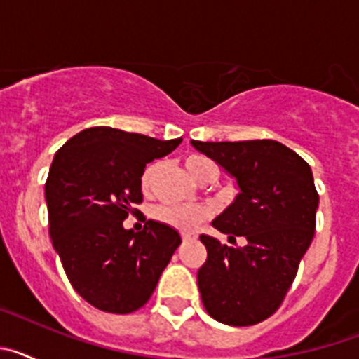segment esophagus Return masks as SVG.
Instances as JSON below:
<instances>
[{
	"instance_id": "1",
	"label": "esophagus",
	"mask_w": 359,
	"mask_h": 359,
	"mask_svg": "<svg viewBox=\"0 0 359 359\" xmlns=\"http://www.w3.org/2000/svg\"><path fill=\"white\" fill-rule=\"evenodd\" d=\"M182 239L183 243H190V241H196V236H192V233H182Z\"/></svg>"
}]
</instances>
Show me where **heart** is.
<instances>
[{
    "label": "heart",
    "instance_id": "heart-1",
    "mask_svg": "<svg viewBox=\"0 0 359 359\" xmlns=\"http://www.w3.org/2000/svg\"><path fill=\"white\" fill-rule=\"evenodd\" d=\"M156 163L149 165L147 169L142 174V190L149 192L154 180V172H156ZM185 167L189 174L194 177L196 182H203L208 174H215L217 176V169L208 158L203 156H189L185 160ZM152 217L160 221V223L167 224V226L174 228V230L185 231V233H192L198 230L208 217L210 212L205 207H198V205H189V207H177V205H161L152 210Z\"/></svg>",
    "mask_w": 359,
    "mask_h": 359
}]
</instances>
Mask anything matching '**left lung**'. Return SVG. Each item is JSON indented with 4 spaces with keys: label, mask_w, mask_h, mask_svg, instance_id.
Listing matches in <instances>:
<instances>
[{
    "label": "left lung",
    "mask_w": 359,
    "mask_h": 359,
    "mask_svg": "<svg viewBox=\"0 0 359 359\" xmlns=\"http://www.w3.org/2000/svg\"><path fill=\"white\" fill-rule=\"evenodd\" d=\"M196 151L214 160L237 183L239 194L212 226L226 246L201 236L207 261L198 269L203 306L226 325H253L271 316L286 297L315 236L318 194L311 167L280 142H198Z\"/></svg>",
    "instance_id": "left-lung-1"
}]
</instances>
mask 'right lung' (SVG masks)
<instances>
[{"label":"right lung","instance_id":"1","mask_svg":"<svg viewBox=\"0 0 359 359\" xmlns=\"http://www.w3.org/2000/svg\"><path fill=\"white\" fill-rule=\"evenodd\" d=\"M180 144L100 126L55 152L44 185L50 237L73 290L97 309H140L182 243L174 228L152 219L136 233L123 228L142 203L145 165Z\"/></svg>","mask_w":359,"mask_h":359}]
</instances>
